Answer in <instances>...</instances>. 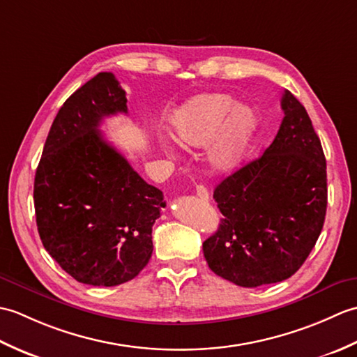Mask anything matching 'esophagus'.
Masks as SVG:
<instances>
[{
    "label": "esophagus",
    "mask_w": 357,
    "mask_h": 357,
    "mask_svg": "<svg viewBox=\"0 0 357 357\" xmlns=\"http://www.w3.org/2000/svg\"><path fill=\"white\" fill-rule=\"evenodd\" d=\"M196 196L202 201H208V190L204 185H196Z\"/></svg>",
    "instance_id": "obj_1"
}]
</instances>
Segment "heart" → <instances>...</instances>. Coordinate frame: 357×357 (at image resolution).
Listing matches in <instances>:
<instances>
[{"mask_svg":"<svg viewBox=\"0 0 357 357\" xmlns=\"http://www.w3.org/2000/svg\"><path fill=\"white\" fill-rule=\"evenodd\" d=\"M174 139L185 147L207 146V161L216 172H230L244 161L257 121L247 105L227 93H206L185 101L170 119Z\"/></svg>","mask_w":357,"mask_h":357,"instance_id":"1","label":"heart"}]
</instances>
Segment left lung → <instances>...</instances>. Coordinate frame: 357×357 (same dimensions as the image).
<instances>
[{"mask_svg": "<svg viewBox=\"0 0 357 357\" xmlns=\"http://www.w3.org/2000/svg\"><path fill=\"white\" fill-rule=\"evenodd\" d=\"M284 119L261 158L233 172L213 192L224 218L204 241L210 270L255 288L293 276L322 231L327 162L304 105L285 90Z\"/></svg>", "mask_w": 357, "mask_h": 357, "instance_id": "left-lung-1", "label": "left lung"}]
</instances>
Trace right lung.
<instances>
[{"mask_svg":"<svg viewBox=\"0 0 357 357\" xmlns=\"http://www.w3.org/2000/svg\"><path fill=\"white\" fill-rule=\"evenodd\" d=\"M127 113L115 75L98 73L67 98L38 164L33 202L38 233L59 267L78 282L115 287L139 275L153 252L151 227L165 207L102 138L105 116Z\"/></svg>","mask_w":357,"mask_h":357,"instance_id":"add662e5","label":"right lung"}]
</instances>
